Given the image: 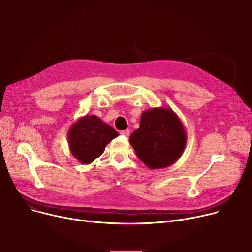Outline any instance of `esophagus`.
<instances>
[{"instance_id": "34e87169", "label": "esophagus", "mask_w": 252, "mask_h": 252, "mask_svg": "<svg viewBox=\"0 0 252 252\" xmlns=\"http://www.w3.org/2000/svg\"><path fill=\"white\" fill-rule=\"evenodd\" d=\"M121 134L125 137H128L129 136V129H125V130H122Z\"/></svg>"}]
</instances>
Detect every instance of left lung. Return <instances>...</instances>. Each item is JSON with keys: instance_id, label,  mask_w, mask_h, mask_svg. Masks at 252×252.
Masks as SVG:
<instances>
[{"instance_id": "8db88e82", "label": "left lung", "mask_w": 252, "mask_h": 252, "mask_svg": "<svg viewBox=\"0 0 252 252\" xmlns=\"http://www.w3.org/2000/svg\"><path fill=\"white\" fill-rule=\"evenodd\" d=\"M129 143L147 167L164 168L182 156L187 134L173 109L155 107L143 111L140 127L129 136Z\"/></svg>"}]
</instances>
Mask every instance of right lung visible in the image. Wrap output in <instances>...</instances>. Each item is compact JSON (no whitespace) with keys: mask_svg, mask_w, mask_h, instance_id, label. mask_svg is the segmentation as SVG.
Here are the masks:
<instances>
[{"mask_svg":"<svg viewBox=\"0 0 252 252\" xmlns=\"http://www.w3.org/2000/svg\"><path fill=\"white\" fill-rule=\"evenodd\" d=\"M119 134L96 115H85L68 130L67 139L71 154L81 163L90 164L105 150L106 145Z\"/></svg>","mask_w":252,"mask_h":252,"instance_id":"1","label":"right lung"}]
</instances>
